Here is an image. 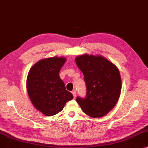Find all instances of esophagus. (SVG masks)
Segmentation results:
<instances>
[{"mask_svg":"<svg viewBox=\"0 0 148 148\" xmlns=\"http://www.w3.org/2000/svg\"><path fill=\"white\" fill-rule=\"evenodd\" d=\"M72 94H73V97L75 98V97H76V95H77L76 90H73V91H72Z\"/></svg>","mask_w":148,"mask_h":148,"instance_id":"obj_1","label":"esophagus"}]
</instances>
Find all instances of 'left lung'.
Wrapping results in <instances>:
<instances>
[{
    "label": "left lung",
    "instance_id": "8db88e82",
    "mask_svg": "<svg viewBox=\"0 0 148 148\" xmlns=\"http://www.w3.org/2000/svg\"><path fill=\"white\" fill-rule=\"evenodd\" d=\"M77 67L83 72L87 93L85 98L76 101L83 112L90 117H103L114 107L122 88L119 70L101 56L77 57Z\"/></svg>",
    "mask_w": 148,
    "mask_h": 148
}]
</instances>
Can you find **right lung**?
Returning a JSON list of instances; mask_svg holds the SVG:
<instances>
[{
	"label": "right lung",
	"instance_id": "right-lung-1",
	"mask_svg": "<svg viewBox=\"0 0 148 148\" xmlns=\"http://www.w3.org/2000/svg\"><path fill=\"white\" fill-rule=\"evenodd\" d=\"M66 59L53 57L36 63L28 73L26 86L28 96L36 108L51 116L63 110L67 101L73 99L60 77Z\"/></svg>",
	"mask_w": 148,
	"mask_h": 148
}]
</instances>
